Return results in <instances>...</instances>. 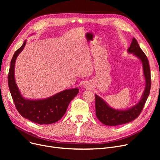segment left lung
<instances>
[{"label":"left lung","mask_w":160,"mask_h":160,"mask_svg":"<svg viewBox=\"0 0 160 160\" xmlns=\"http://www.w3.org/2000/svg\"><path fill=\"white\" fill-rule=\"evenodd\" d=\"M128 52L139 58L142 62L146 81L145 89L139 102L136 105L126 110H117L112 108L106 103L103 99L95 95L96 115L98 119L105 125H121L135 120L141 113L150 93L151 78L148 58L140 48L137 40L134 38L128 49Z\"/></svg>","instance_id":"8db88e82"}]
</instances>
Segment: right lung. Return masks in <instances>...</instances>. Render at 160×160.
<instances>
[{
  "label": "right lung",
  "instance_id": "add662e5",
  "mask_svg": "<svg viewBox=\"0 0 160 160\" xmlns=\"http://www.w3.org/2000/svg\"><path fill=\"white\" fill-rule=\"evenodd\" d=\"M25 45L26 41L14 53L8 77V86L15 108L23 117L32 122L39 124L54 123L65 113L70 102L78 93V89H66L43 100H32L23 98L15 81L14 68L16 58Z\"/></svg>",
  "mask_w": 160,
  "mask_h": 160
}]
</instances>
